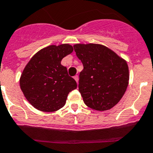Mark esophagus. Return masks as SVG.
Masks as SVG:
<instances>
[{
  "label": "esophagus",
  "instance_id": "esophagus-1",
  "mask_svg": "<svg viewBox=\"0 0 153 153\" xmlns=\"http://www.w3.org/2000/svg\"><path fill=\"white\" fill-rule=\"evenodd\" d=\"M74 78H75V80L76 81L77 83H78V75H75V76H74Z\"/></svg>",
  "mask_w": 153,
  "mask_h": 153
}]
</instances>
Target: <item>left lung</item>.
I'll list each match as a JSON object with an SVG mask.
<instances>
[{"label": "left lung", "instance_id": "obj_1", "mask_svg": "<svg viewBox=\"0 0 153 153\" xmlns=\"http://www.w3.org/2000/svg\"><path fill=\"white\" fill-rule=\"evenodd\" d=\"M74 49L84 66L79 75L78 90L85 104L96 111L111 109L128 86L126 62L99 44H76Z\"/></svg>", "mask_w": 153, "mask_h": 153}]
</instances>
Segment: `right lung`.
<instances>
[{"instance_id": "add662e5", "label": "right lung", "mask_w": 153, "mask_h": 153, "mask_svg": "<svg viewBox=\"0 0 153 153\" xmlns=\"http://www.w3.org/2000/svg\"><path fill=\"white\" fill-rule=\"evenodd\" d=\"M69 44L47 46L36 53L26 65L20 79V88L30 104L44 112L59 110L70 91L77 88L66 67L61 65L65 56L72 53Z\"/></svg>"}]
</instances>
